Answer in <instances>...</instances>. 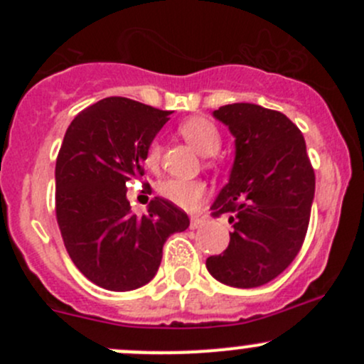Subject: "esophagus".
I'll list each match as a JSON object with an SVG mask.
<instances>
[{"label": "esophagus", "instance_id": "1", "mask_svg": "<svg viewBox=\"0 0 364 364\" xmlns=\"http://www.w3.org/2000/svg\"><path fill=\"white\" fill-rule=\"evenodd\" d=\"M204 222H205V218H204V216L193 215L192 218H190V227H192V229H197V227H200V225H203Z\"/></svg>", "mask_w": 364, "mask_h": 364}]
</instances>
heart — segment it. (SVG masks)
I'll return each mask as SVG.
<instances>
[{"instance_id":"1","label":"heart","mask_w":364,"mask_h":364,"mask_svg":"<svg viewBox=\"0 0 364 364\" xmlns=\"http://www.w3.org/2000/svg\"><path fill=\"white\" fill-rule=\"evenodd\" d=\"M179 134L186 142L200 155H215L220 148V132L215 124L205 117H190L179 124ZM160 160L159 142H151L146 151L144 161L148 167H155ZM159 193L165 200L183 209H196L203 200L205 185L203 181L190 179H165L159 185Z\"/></svg>"}]
</instances>
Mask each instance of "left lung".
I'll return each instance as SVG.
<instances>
[{"label": "left lung", "mask_w": 364, "mask_h": 364, "mask_svg": "<svg viewBox=\"0 0 364 364\" xmlns=\"http://www.w3.org/2000/svg\"><path fill=\"white\" fill-rule=\"evenodd\" d=\"M213 116L234 137L229 183L211 204L229 213V247L205 267L222 284L260 287L296 259L306 236L315 174L303 134L285 114L255 104L223 105Z\"/></svg>", "instance_id": "8db88e82"}]
</instances>
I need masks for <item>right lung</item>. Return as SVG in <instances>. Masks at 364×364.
Returning <instances> with one entry per match:
<instances>
[{
	"instance_id": "right-lung-1",
	"label": "right lung",
	"mask_w": 364,
	"mask_h": 364,
	"mask_svg": "<svg viewBox=\"0 0 364 364\" xmlns=\"http://www.w3.org/2000/svg\"><path fill=\"white\" fill-rule=\"evenodd\" d=\"M172 112L109 97L77 114L56 160V218L77 269L114 292L142 287L159 271L167 237L188 229L185 211L155 197L132 213L127 183L142 176L148 146Z\"/></svg>"
}]
</instances>
